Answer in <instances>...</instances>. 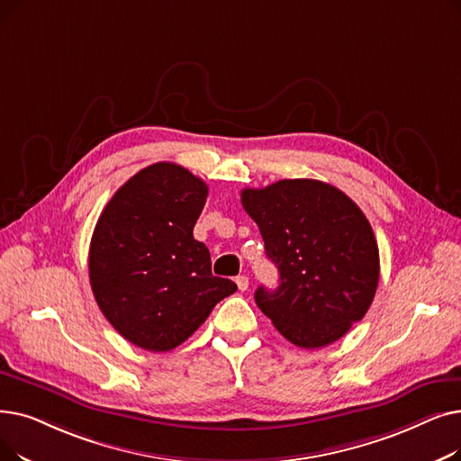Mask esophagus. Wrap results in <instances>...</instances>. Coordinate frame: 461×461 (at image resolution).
Returning a JSON list of instances; mask_svg holds the SVG:
<instances>
[{"instance_id": "esophagus-1", "label": "esophagus", "mask_w": 461, "mask_h": 461, "mask_svg": "<svg viewBox=\"0 0 461 461\" xmlns=\"http://www.w3.org/2000/svg\"><path fill=\"white\" fill-rule=\"evenodd\" d=\"M235 283H237L239 290L245 292V290L249 288V276H247V275H239V276L235 278Z\"/></svg>"}]
</instances>
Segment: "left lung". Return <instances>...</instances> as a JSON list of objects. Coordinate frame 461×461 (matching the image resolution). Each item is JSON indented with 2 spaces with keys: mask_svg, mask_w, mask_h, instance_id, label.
Returning a JSON list of instances; mask_svg holds the SVG:
<instances>
[{
  "mask_svg": "<svg viewBox=\"0 0 461 461\" xmlns=\"http://www.w3.org/2000/svg\"><path fill=\"white\" fill-rule=\"evenodd\" d=\"M241 203L278 269V288L254 294L259 311L295 347L335 343L366 316L378 285V247L362 209L312 178L245 188Z\"/></svg>",
  "mask_w": 461,
  "mask_h": 461,
  "instance_id": "obj_1",
  "label": "left lung"
}]
</instances>
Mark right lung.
<instances>
[{
	"label": "right lung",
	"instance_id": "obj_1",
	"mask_svg": "<svg viewBox=\"0 0 461 461\" xmlns=\"http://www.w3.org/2000/svg\"><path fill=\"white\" fill-rule=\"evenodd\" d=\"M207 194L183 166L158 162L120 186L97 220L92 292L111 326L139 348L173 350L237 290L211 273L209 249L194 239Z\"/></svg>",
	"mask_w": 461,
	"mask_h": 461
}]
</instances>
